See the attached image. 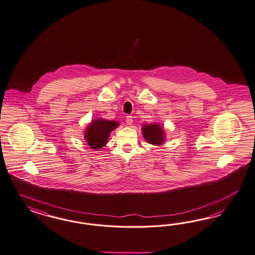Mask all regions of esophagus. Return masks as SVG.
<instances>
[{
  "label": "esophagus",
  "instance_id": "obj_1",
  "mask_svg": "<svg viewBox=\"0 0 255 255\" xmlns=\"http://www.w3.org/2000/svg\"><path fill=\"white\" fill-rule=\"evenodd\" d=\"M132 122H133V120H132V117H126V123H127V124H129V125H131V124H132Z\"/></svg>",
  "mask_w": 255,
  "mask_h": 255
}]
</instances>
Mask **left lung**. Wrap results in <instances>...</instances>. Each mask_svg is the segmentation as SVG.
I'll list each match as a JSON object with an SVG mask.
<instances>
[{
	"label": "left lung",
	"instance_id": "1",
	"mask_svg": "<svg viewBox=\"0 0 255 255\" xmlns=\"http://www.w3.org/2000/svg\"><path fill=\"white\" fill-rule=\"evenodd\" d=\"M143 136L149 144L160 146L165 141V133L159 124H144L142 128Z\"/></svg>",
	"mask_w": 255,
	"mask_h": 255
}]
</instances>
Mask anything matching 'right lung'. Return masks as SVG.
<instances>
[{"instance_id":"add662e5","label":"right lung","mask_w":255,"mask_h":255,"mask_svg":"<svg viewBox=\"0 0 255 255\" xmlns=\"http://www.w3.org/2000/svg\"><path fill=\"white\" fill-rule=\"evenodd\" d=\"M119 126L115 121H107L104 119H97L93 121L86 129L84 137L88 145L93 149H100L108 141L110 132L114 131Z\"/></svg>"}]
</instances>
